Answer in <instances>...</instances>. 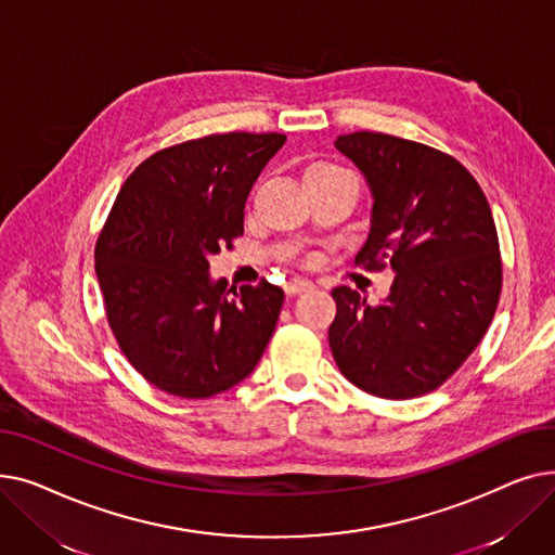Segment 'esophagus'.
<instances>
[{
  "instance_id": "obj_1",
  "label": "esophagus",
  "mask_w": 555,
  "mask_h": 555,
  "mask_svg": "<svg viewBox=\"0 0 555 555\" xmlns=\"http://www.w3.org/2000/svg\"><path fill=\"white\" fill-rule=\"evenodd\" d=\"M310 287H312V283H310L308 279H289V281L283 285V289H285V295H287V297L301 295V293H306V289H310Z\"/></svg>"
}]
</instances>
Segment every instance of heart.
Masks as SVG:
<instances>
[{
  "instance_id": "1",
  "label": "heart",
  "mask_w": 555,
  "mask_h": 555,
  "mask_svg": "<svg viewBox=\"0 0 555 555\" xmlns=\"http://www.w3.org/2000/svg\"><path fill=\"white\" fill-rule=\"evenodd\" d=\"M312 170H337V166H333V164H314V166L308 168V172H312Z\"/></svg>"
}]
</instances>
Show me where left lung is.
<instances>
[{"label": "left lung", "mask_w": 555, "mask_h": 555, "mask_svg": "<svg viewBox=\"0 0 555 555\" xmlns=\"http://www.w3.org/2000/svg\"><path fill=\"white\" fill-rule=\"evenodd\" d=\"M371 189V231L356 262L393 270L387 299L333 289V358L362 391L404 400L441 387L486 335L502 293L488 199L454 157L383 132L335 141Z\"/></svg>", "instance_id": "1"}]
</instances>
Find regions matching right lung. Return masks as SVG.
Instances as JSON below:
<instances>
[{"mask_svg":"<svg viewBox=\"0 0 555 555\" xmlns=\"http://www.w3.org/2000/svg\"><path fill=\"white\" fill-rule=\"evenodd\" d=\"M285 134L184 141L134 168L96 241L109 328L157 389L211 398L243 383L276 328L283 289L209 274V256L243 236L247 195Z\"/></svg>","mask_w":555,"mask_h":555,"instance_id":"right-lung-1","label":"right lung"}]
</instances>
